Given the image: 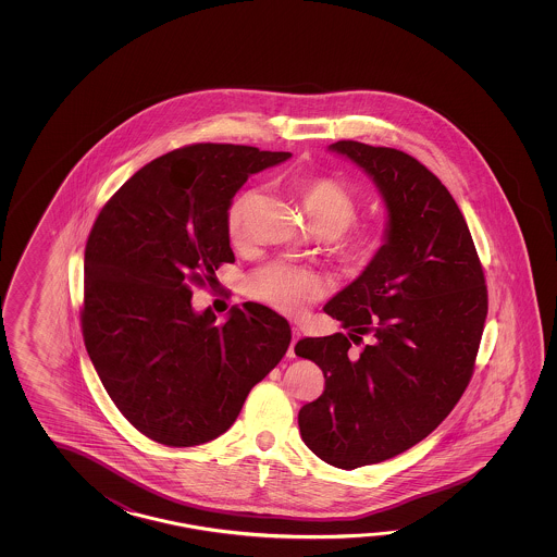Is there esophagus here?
<instances>
[{
  "mask_svg": "<svg viewBox=\"0 0 557 557\" xmlns=\"http://www.w3.org/2000/svg\"><path fill=\"white\" fill-rule=\"evenodd\" d=\"M300 336H302V332H300V329H296V326H293V341H290V346H288V352H286V356H288V358H296L295 346L296 343L300 341Z\"/></svg>",
  "mask_w": 557,
  "mask_h": 557,
  "instance_id": "esophagus-1",
  "label": "esophagus"
}]
</instances>
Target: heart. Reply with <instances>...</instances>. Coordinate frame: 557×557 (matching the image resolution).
Returning <instances> with one entry per match:
<instances>
[{"label":"heart","instance_id":"1","mask_svg":"<svg viewBox=\"0 0 557 557\" xmlns=\"http://www.w3.org/2000/svg\"><path fill=\"white\" fill-rule=\"evenodd\" d=\"M300 197L312 225L317 231L331 233L332 237L355 225L360 213L355 195L331 177L308 178L300 187ZM257 199L259 189H247L231 202L226 228L233 243H243L247 238L250 211ZM388 245L391 233L384 226H372L356 231L355 235L346 238L341 245V255L355 269L364 271L382 259ZM324 288L326 286L319 274L293 262H269L247 278L249 296L288 317H300L324 295Z\"/></svg>","mask_w":557,"mask_h":557}]
</instances>
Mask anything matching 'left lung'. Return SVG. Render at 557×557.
<instances>
[{
	"label": "left lung",
	"mask_w": 557,
	"mask_h": 557,
	"mask_svg": "<svg viewBox=\"0 0 557 557\" xmlns=\"http://www.w3.org/2000/svg\"><path fill=\"white\" fill-rule=\"evenodd\" d=\"M376 183L391 245L324 312L348 336L302 338L324 392L298 412L300 436L331 466L355 470L412 448L470 384L487 314L484 269L463 214L432 171L392 147L336 141ZM371 334L360 356L351 343Z\"/></svg>",
	"instance_id": "1"
}]
</instances>
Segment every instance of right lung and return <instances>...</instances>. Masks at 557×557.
<instances>
[{
  "instance_id": "add662e5",
  "label": "right lung",
  "mask_w": 557,
  "mask_h": 557,
  "mask_svg": "<svg viewBox=\"0 0 557 557\" xmlns=\"http://www.w3.org/2000/svg\"><path fill=\"white\" fill-rule=\"evenodd\" d=\"M290 153L197 143L157 157L103 205L85 245V348L119 412L173 448L233 426L250 388L283 358L288 322L233 307L195 314L190 288L235 262L226 213L252 173Z\"/></svg>"
}]
</instances>
